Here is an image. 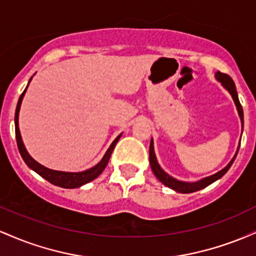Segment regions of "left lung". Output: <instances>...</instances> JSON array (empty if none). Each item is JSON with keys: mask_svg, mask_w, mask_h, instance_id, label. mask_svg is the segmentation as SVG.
I'll list each match as a JSON object with an SVG mask.
<instances>
[{"mask_svg": "<svg viewBox=\"0 0 256 256\" xmlns=\"http://www.w3.org/2000/svg\"><path fill=\"white\" fill-rule=\"evenodd\" d=\"M216 80H219L220 83H222V86L225 88L226 90L230 92V95L232 96V98H234V104H236V108L237 110H238V116L240 118V122H242V131H243V110H242V106L240 104V100H238V95H237V90H236V85H234V80H232L231 77L228 74H225V73H222V72H216ZM238 149L237 148V152L236 154H234V156L232 158V160L228 162V165L224 167V168L222 170V171L216 172V174H212L210 176V177H206V178H202L201 180H198V182H192V183H189V182H182V180H178V179L171 177L170 174H167V173L164 171L162 168H161L160 165L158 164V160H156V156H155V152H154V143H152V138L150 140V146H149V162H150V166H152V172H154L155 177H156L158 180L161 182L162 184H165L166 186L171 188V189L174 190V192H182V194H189V192H198V190L204 189V188L208 186V185H210L212 183H214L216 180H218L222 177V176L225 174L226 172L228 171V168H230L232 164H234V158L237 156V152H238Z\"/></svg>", "mask_w": 256, "mask_h": 256, "instance_id": "obj_1", "label": "left lung"}]
</instances>
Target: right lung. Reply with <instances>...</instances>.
<instances>
[{
  "instance_id": "right-lung-1",
  "label": "right lung",
  "mask_w": 256,
  "mask_h": 256,
  "mask_svg": "<svg viewBox=\"0 0 256 256\" xmlns=\"http://www.w3.org/2000/svg\"><path fill=\"white\" fill-rule=\"evenodd\" d=\"M32 79V77H31ZM31 79L28 80V83L31 82ZM26 86V89H28ZM26 89L24 90V92L20 95L19 101H18L16 104V118H14V122H16V143H18V149H19L20 155H22V160L25 161V164L30 167L31 170H34V172L38 173L40 177H43L46 180H48L49 183L56 185V186H61L64 188V189H74V188H79L82 185L89 183V182L94 180L95 178H98L107 166L108 161H110L112 152H113L114 146H116V143H118L119 138L122 137V134H119L116 140H113V143L110 146L108 150L106 152V154L102 158V160L100 161L98 165H95L91 168L86 170V171L83 172H62V171H55V170H50V168H46L40 164H38L34 158H31V155L28 154V150H26L24 143H22V134H20L19 131V110H20V106H22V101L24 98V95L26 92Z\"/></svg>"
}]
</instances>
